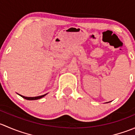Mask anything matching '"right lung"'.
I'll return each instance as SVG.
<instances>
[{"instance_id":"1","label":"right lung","mask_w":135,"mask_h":135,"mask_svg":"<svg viewBox=\"0 0 135 135\" xmlns=\"http://www.w3.org/2000/svg\"><path fill=\"white\" fill-rule=\"evenodd\" d=\"M17 94H18V93H17ZM47 93H46V94H44V95H41V96H38V97H25V96H23V95H20V94H18V95H20V96H21V97L24 98V99H27V100H38V99H41V98L44 97V96H46V95H47Z\"/></svg>"}]
</instances>
